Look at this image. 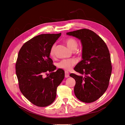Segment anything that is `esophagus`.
Wrapping results in <instances>:
<instances>
[{
  "label": "esophagus",
  "mask_w": 125,
  "mask_h": 125,
  "mask_svg": "<svg viewBox=\"0 0 125 125\" xmlns=\"http://www.w3.org/2000/svg\"><path fill=\"white\" fill-rule=\"evenodd\" d=\"M65 77L66 78H68L69 77V73L67 71H65Z\"/></svg>",
  "instance_id": "1"
}]
</instances>
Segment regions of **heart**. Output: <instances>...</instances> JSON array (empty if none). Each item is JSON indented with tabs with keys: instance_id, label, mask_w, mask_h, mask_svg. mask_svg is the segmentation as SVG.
I'll return each mask as SVG.
<instances>
[{
	"instance_id": "heart-1",
	"label": "heart",
	"mask_w": 125,
	"mask_h": 125,
	"mask_svg": "<svg viewBox=\"0 0 125 125\" xmlns=\"http://www.w3.org/2000/svg\"><path fill=\"white\" fill-rule=\"evenodd\" d=\"M66 43L67 47L72 51L76 50L78 47V42L77 41L73 38H69L66 40ZM55 44L52 45L50 51V54L51 56H54L55 54ZM77 62V60L75 59H63L57 63V66L60 68L65 69L66 70H70Z\"/></svg>"
}]
</instances>
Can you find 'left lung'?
<instances>
[{
    "label": "left lung",
    "mask_w": 125,
    "mask_h": 125,
    "mask_svg": "<svg viewBox=\"0 0 125 125\" xmlns=\"http://www.w3.org/2000/svg\"><path fill=\"white\" fill-rule=\"evenodd\" d=\"M81 41L82 60L74 68L81 75L71 73L74 79L75 96L84 103H92L106 91L112 73L109 52L104 41L95 33L83 29L66 33Z\"/></svg>",
    "instance_id": "left-lung-1"
}]
</instances>
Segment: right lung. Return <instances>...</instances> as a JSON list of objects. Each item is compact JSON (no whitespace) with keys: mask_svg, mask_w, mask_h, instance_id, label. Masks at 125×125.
Wrapping results in <instances>:
<instances>
[{"mask_svg":"<svg viewBox=\"0 0 125 125\" xmlns=\"http://www.w3.org/2000/svg\"><path fill=\"white\" fill-rule=\"evenodd\" d=\"M60 35L61 33L37 35L25 43L19 52L16 72L19 89L37 106L45 107L53 103L57 86L65 78L62 69L54 71L56 67L50 57V49Z\"/></svg>","mask_w":125,"mask_h":125,"instance_id":"right-lung-1","label":"right lung"}]
</instances>
